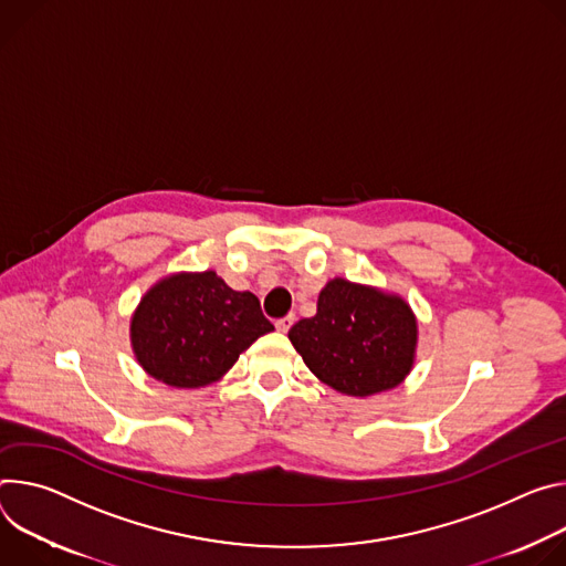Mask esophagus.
Listing matches in <instances>:
<instances>
[{"label": "esophagus", "instance_id": "1", "mask_svg": "<svg viewBox=\"0 0 566 566\" xmlns=\"http://www.w3.org/2000/svg\"><path fill=\"white\" fill-rule=\"evenodd\" d=\"M296 319H294V315H287V317H283V319H279L276 322V331L279 333H287L290 328H292V324H294Z\"/></svg>", "mask_w": 566, "mask_h": 566}]
</instances>
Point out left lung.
Returning <instances> with one entry per match:
<instances>
[{"label":"left lung","mask_w":566,"mask_h":566,"mask_svg":"<svg viewBox=\"0 0 566 566\" xmlns=\"http://www.w3.org/2000/svg\"><path fill=\"white\" fill-rule=\"evenodd\" d=\"M287 337L324 385L366 398L407 378L418 324L402 296L333 279L319 292L317 315L294 324Z\"/></svg>","instance_id":"1"}]
</instances>
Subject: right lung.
I'll return each instance as SVG.
<instances>
[{
	"label": "right lung",
	"mask_w": 566,
	"mask_h": 566,
	"mask_svg": "<svg viewBox=\"0 0 566 566\" xmlns=\"http://www.w3.org/2000/svg\"><path fill=\"white\" fill-rule=\"evenodd\" d=\"M272 331L254 294L231 290L207 270L155 283L135 310L130 342L150 378L200 389L218 382L242 350Z\"/></svg>",
	"instance_id": "right-lung-1"
}]
</instances>
